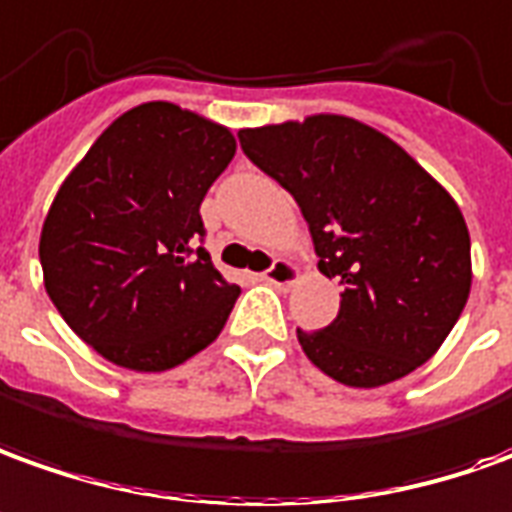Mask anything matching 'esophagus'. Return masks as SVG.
Segmentation results:
<instances>
[{"instance_id":"1","label":"esophagus","mask_w":512,"mask_h":512,"mask_svg":"<svg viewBox=\"0 0 512 512\" xmlns=\"http://www.w3.org/2000/svg\"><path fill=\"white\" fill-rule=\"evenodd\" d=\"M295 278H298V267L287 262V259H276V262L264 270V281H267V284H273V287H278V290L292 287V284H295Z\"/></svg>"}]
</instances>
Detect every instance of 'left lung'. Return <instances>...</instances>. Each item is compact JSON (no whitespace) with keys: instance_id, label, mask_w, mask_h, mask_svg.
Segmentation results:
<instances>
[{"instance_id":"left-lung-1","label":"left lung","mask_w":512,"mask_h":512,"mask_svg":"<svg viewBox=\"0 0 512 512\" xmlns=\"http://www.w3.org/2000/svg\"><path fill=\"white\" fill-rule=\"evenodd\" d=\"M256 167L301 206L340 312L303 354L348 387H382L438 351L471 292L463 211L412 155L351 116L239 130Z\"/></svg>"}]
</instances>
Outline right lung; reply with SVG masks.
<instances>
[{
	"label": "right lung",
	"mask_w": 512,
	"mask_h": 512,
	"mask_svg": "<svg viewBox=\"0 0 512 512\" xmlns=\"http://www.w3.org/2000/svg\"><path fill=\"white\" fill-rule=\"evenodd\" d=\"M234 153L228 128L172 102H144L58 189L38 242L44 287L108 362L158 373L217 340L239 287L200 245V203Z\"/></svg>",
	"instance_id": "obj_1"
}]
</instances>
